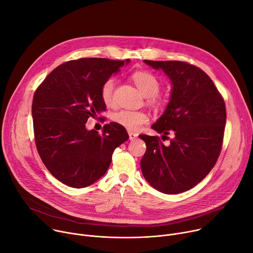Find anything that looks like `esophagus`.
Returning a JSON list of instances; mask_svg holds the SVG:
<instances>
[{
  "instance_id": "1",
  "label": "esophagus",
  "mask_w": 253,
  "mask_h": 253,
  "mask_svg": "<svg viewBox=\"0 0 253 253\" xmlns=\"http://www.w3.org/2000/svg\"><path fill=\"white\" fill-rule=\"evenodd\" d=\"M128 135H129V140H134V139H137V137H138V134L132 132V131H128Z\"/></svg>"
}]
</instances>
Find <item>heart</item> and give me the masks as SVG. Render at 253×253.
Returning <instances> with one entry per match:
<instances>
[{
	"label": "heart",
	"mask_w": 253,
	"mask_h": 253,
	"mask_svg": "<svg viewBox=\"0 0 253 253\" xmlns=\"http://www.w3.org/2000/svg\"><path fill=\"white\" fill-rule=\"evenodd\" d=\"M131 78L139 91L145 97H150L151 104L159 106L163 103V100L156 95L160 88V82L156 76L147 71H138L132 74ZM114 84L115 80L113 78H109L104 82L101 88L102 100L108 106L113 104ZM113 121L129 131H137L144 124L148 122V116L146 113L141 111L122 109L113 114Z\"/></svg>",
	"instance_id": "obj_1"
}]
</instances>
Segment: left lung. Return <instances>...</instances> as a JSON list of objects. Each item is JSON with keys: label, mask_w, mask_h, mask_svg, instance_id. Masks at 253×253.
I'll use <instances>...</instances> for the list:
<instances>
[{"label": "left lung", "mask_w": 253, "mask_h": 253, "mask_svg": "<svg viewBox=\"0 0 253 253\" xmlns=\"http://www.w3.org/2000/svg\"><path fill=\"white\" fill-rule=\"evenodd\" d=\"M162 70L171 82L169 102L151 127L162 138L140 134L147 151L141 160L145 179L166 194L186 191L201 182L215 166L226 125V106L211 78L200 68L179 61H144ZM167 138V137H166Z\"/></svg>", "instance_id": "left-lung-1"}]
</instances>
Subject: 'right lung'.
<instances>
[{
  "label": "right lung",
  "mask_w": 253,
  "mask_h": 253,
  "mask_svg": "<svg viewBox=\"0 0 253 253\" xmlns=\"http://www.w3.org/2000/svg\"><path fill=\"white\" fill-rule=\"evenodd\" d=\"M130 60L86 57L55 68L35 91L32 119L35 144L52 175L62 183L82 188L106 173L115 148L128 139L116 123L105 125L102 133L87 129L89 118L106 106L101 88Z\"/></svg>",
  "instance_id": "right-lung-1"
}]
</instances>
